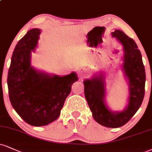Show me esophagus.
Segmentation results:
<instances>
[{
	"label": "esophagus",
	"instance_id": "34e87169",
	"mask_svg": "<svg viewBox=\"0 0 152 152\" xmlns=\"http://www.w3.org/2000/svg\"><path fill=\"white\" fill-rule=\"evenodd\" d=\"M78 72H80V70H78Z\"/></svg>",
	"mask_w": 152,
	"mask_h": 152
}]
</instances>
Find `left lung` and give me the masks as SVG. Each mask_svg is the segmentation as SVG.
<instances>
[{"label":"left lung","instance_id":"1","mask_svg":"<svg viewBox=\"0 0 152 152\" xmlns=\"http://www.w3.org/2000/svg\"><path fill=\"white\" fill-rule=\"evenodd\" d=\"M112 36L123 47L122 71L129 86L128 104L121 112L110 110L106 105L105 77L100 74L83 81L84 94L94 120L100 125L117 128L125 125L140 108L144 97L146 74L142 54L132 38L120 30Z\"/></svg>","mask_w":152,"mask_h":152}]
</instances>
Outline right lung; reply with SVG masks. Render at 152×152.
<instances>
[{
  "instance_id": "right-lung-1",
  "label": "right lung",
  "mask_w": 152,
  "mask_h": 152,
  "mask_svg": "<svg viewBox=\"0 0 152 152\" xmlns=\"http://www.w3.org/2000/svg\"><path fill=\"white\" fill-rule=\"evenodd\" d=\"M41 30L32 29L18 42L8 71L9 98L15 110L29 125L40 127L59 116L72 84L75 72L59 76L36 70L31 66V53L37 45Z\"/></svg>"
}]
</instances>
